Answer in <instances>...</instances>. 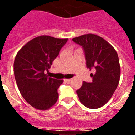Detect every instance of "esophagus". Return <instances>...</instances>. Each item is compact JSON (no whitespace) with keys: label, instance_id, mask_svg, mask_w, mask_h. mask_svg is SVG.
I'll use <instances>...</instances> for the list:
<instances>
[{"label":"esophagus","instance_id":"1","mask_svg":"<svg viewBox=\"0 0 135 135\" xmlns=\"http://www.w3.org/2000/svg\"><path fill=\"white\" fill-rule=\"evenodd\" d=\"M64 80H65V82H70V81H71V79H70V78H68V79H65Z\"/></svg>","mask_w":135,"mask_h":135}]
</instances>
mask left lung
Instances as JSON below:
<instances>
[{"mask_svg": "<svg viewBox=\"0 0 135 135\" xmlns=\"http://www.w3.org/2000/svg\"><path fill=\"white\" fill-rule=\"evenodd\" d=\"M82 46L86 60V67L95 73L91 74L92 82H82L76 90L81 103L90 109H97L111 99L120 78V65L115 49L97 35L87 34L72 39Z\"/></svg>", "mask_w": 135, "mask_h": 135, "instance_id": "1", "label": "left lung"}]
</instances>
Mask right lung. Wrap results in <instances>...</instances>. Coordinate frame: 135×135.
Returning a JSON list of instances; mask_svg holds the SVG:
<instances>
[{
    "mask_svg": "<svg viewBox=\"0 0 135 135\" xmlns=\"http://www.w3.org/2000/svg\"><path fill=\"white\" fill-rule=\"evenodd\" d=\"M68 38L40 36L18 51L14 61V75L20 93L31 106L49 109L58 99L57 89L63 80L49 77L48 71Z\"/></svg>",
    "mask_w": 135,
    "mask_h": 135,
    "instance_id": "add662e5",
    "label": "right lung"
}]
</instances>
